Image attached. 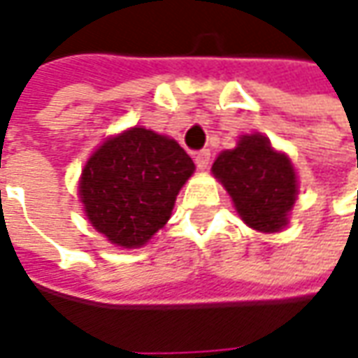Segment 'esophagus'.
<instances>
[{"label":"esophagus","mask_w":358,"mask_h":358,"mask_svg":"<svg viewBox=\"0 0 358 358\" xmlns=\"http://www.w3.org/2000/svg\"><path fill=\"white\" fill-rule=\"evenodd\" d=\"M194 160H196V166H198L199 170H206L208 166H210L211 152L208 150V148H203V150H198V152H196V157H194Z\"/></svg>","instance_id":"34e87169"}]
</instances>
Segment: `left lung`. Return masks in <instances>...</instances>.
<instances>
[{"instance_id": "1", "label": "left lung", "mask_w": 358, "mask_h": 358, "mask_svg": "<svg viewBox=\"0 0 358 358\" xmlns=\"http://www.w3.org/2000/svg\"><path fill=\"white\" fill-rule=\"evenodd\" d=\"M233 206L249 227L276 233L288 225L298 198V176L290 159L261 135H243L237 147L223 150L211 166Z\"/></svg>"}]
</instances>
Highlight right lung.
<instances>
[{
	"label": "right lung",
	"mask_w": 358,
	"mask_h": 358,
	"mask_svg": "<svg viewBox=\"0 0 358 358\" xmlns=\"http://www.w3.org/2000/svg\"><path fill=\"white\" fill-rule=\"evenodd\" d=\"M194 162L174 138L131 127L87 159L80 201L87 220L109 243L137 249L166 225Z\"/></svg>",
	"instance_id": "1"
}]
</instances>
